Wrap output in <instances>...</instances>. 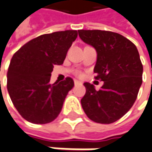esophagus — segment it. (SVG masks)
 <instances>
[{
	"label": "esophagus",
	"mask_w": 152,
	"mask_h": 152,
	"mask_svg": "<svg viewBox=\"0 0 152 152\" xmlns=\"http://www.w3.org/2000/svg\"><path fill=\"white\" fill-rule=\"evenodd\" d=\"M74 83H75V85H78V84H80V81H79V80H74Z\"/></svg>",
	"instance_id": "obj_1"
}]
</instances>
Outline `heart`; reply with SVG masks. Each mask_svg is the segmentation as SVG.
Returning a JSON list of instances; mask_svg holds the SVG:
<instances>
[{
	"label": "heart",
	"instance_id": "heart-1",
	"mask_svg": "<svg viewBox=\"0 0 152 152\" xmlns=\"http://www.w3.org/2000/svg\"><path fill=\"white\" fill-rule=\"evenodd\" d=\"M76 74H77L78 76H81V73H80V72H76Z\"/></svg>",
	"mask_w": 152,
	"mask_h": 152
}]
</instances>
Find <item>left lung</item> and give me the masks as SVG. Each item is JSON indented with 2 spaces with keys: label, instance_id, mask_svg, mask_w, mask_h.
Returning <instances> with one entry per match:
<instances>
[{
  "label": "left lung",
  "instance_id": "1",
  "mask_svg": "<svg viewBox=\"0 0 152 152\" xmlns=\"http://www.w3.org/2000/svg\"><path fill=\"white\" fill-rule=\"evenodd\" d=\"M79 37L97 53L94 72L104 84L99 91L85 82L80 100L91 121L110 124L121 118L137 97L142 83L143 66L137 46L118 33L101 30H80Z\"/></svg>",
  "mask_w": 152,
  "mask_h": 152
}]
</instances>
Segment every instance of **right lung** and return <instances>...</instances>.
Returning <instances> with one entry per match:
<instances>
[{"mask_svg": "<svg viewBox=\"0 0 152 152\" xmlns=\"http://www.w3.org/2000/svg\"><path fill=\"white\" fill-rule=\"evenodd\" d=\"M77 31L44 34L28 41L11 58L7 72V90L20 115L29 122L46 124L61 111L68 91L74 86L71 77L50 84L55 65H61Z\"/></svg>", "mask_w": 152, "mask_h": 152, "instance_id": "right-lung-1", "label": "right lung"}]
</instances>
